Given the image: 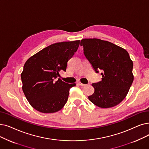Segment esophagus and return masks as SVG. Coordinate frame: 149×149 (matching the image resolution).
Listing matches in <instances>:
<instances>
[{
	"label": "esophagus",
	"mask_w": 149,
	"mask_h": 149,
	"mask_svg": "<svg viewBox=\"0 0 149 149\" xmlns=\"http://www.w3.org/2000/svg\"><path fill=\"white\" fill-rule=\"evenodd\" d=\"M78 84H79V85H80L81 86H86L88 85H87V84H86H86H83V83H81V82H79Z\"/></svg>",
	"instance_id": "esophagus-1"
}]
</instances>
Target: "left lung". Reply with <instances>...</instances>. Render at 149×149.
<instances>
[{"instance_id":"left-lung-1","label":"left lung","mask_w":149,"mask_h":149,"mask_svg":"<svg viewBox=\"0 0 149 149\" xmlns=\"http://www.w3.org/2000/svg\"><path fill=\"white\" fill-rule=\"evenodd\" d=\"M80 46L97 73L102 70V81L93 83L94 93L88 99L94 105L108 108L125 99L133 81V63L127 51L99 39H83Z\"/></svg>"}]
</instances>
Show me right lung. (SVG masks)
Segmentation results:
<instances>
[{
    "label": "right lung",
    "mask_w": 149,
    "mask_h": 149,
    "mask_svg": "<svg viewBox=\"0 0 149 149\" xmlns=\"http://www.w3.org/2000/svg\"><path fill=\"white\" fill-rule=\"evenodd\" d=\"M80 40L51 44L25 62L21 74L22 90L31 107L43 113L58 111L68 101L70 88L59 72H66L68 61L79 46Z\"/></svg>",
    "instance_id": "obj_1"
}]
</instances>
